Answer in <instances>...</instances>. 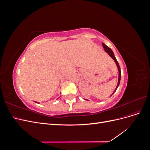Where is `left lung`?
Masks as SVG:
<instances>
[{
	"instance_id": "1",
	"label": "left lung",
	"mask_w": 150,
	"mask_h": 150,
	"mask_svg": "<svg viewBox=\"0 0 150 150\" xmlns=\"http://www.w3.org/2000/svg\"><path fill=\"white\" fill-rule=\"evenodd\" d=\"M103 48L104 49V51H105L108 54V55L110 56L112 59L115 61V63H116V66H117V69H118V71H119L118 81H117V86H116V88L115 90L114 91V92H113V93H112V94L111 95V96H110V97H111V96H112V95L115 93V91H116L117 88H118V86H119V85H120V80H121V69H120V65H119V64H118V62L117 61L116 59V57H115V55H114V53H113V52H112V50H111L110 47H108L106 44H104V43H103ZM86 100H87V99H86Z\"/></svg>"
}]
</instances>
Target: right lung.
Returning a JSON list of instances; mask_svg holds the SVG:
<instances>
[{"label":"right lung","mask_w":150,"mask_h":150,"mask_svg":"<svg viewBox=\"0 0 150 150\" xmlns=\"http://www.w3.org/2000/svg\"><path fill=\"white\" fill-rule=\"evenodd\" d=\"M35 103H38V102H35Z\"/></svg>","instance_id":"right-lung-1"}]
</instances>
